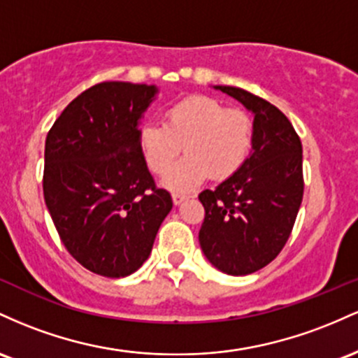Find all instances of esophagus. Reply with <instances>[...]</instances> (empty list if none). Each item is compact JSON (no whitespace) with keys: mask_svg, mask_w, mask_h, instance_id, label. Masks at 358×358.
I'll use <instances>...</instances> for the list:
<instances>
[{"mask_svg":"<svg viewBox=\"0 0 358 358\" xmlns=\"http://www.w3.org/2000/svg\"><path fill=\"white\" fill-rule=\"evenodd\" d=\"M186 199H187V194H180V192H174V194H172V201H174V204H180Z\"/></svg>","mask_w":358,"mask_h":358,"instance_id":"esophagus-1","label":"esophagus"}]
</instances>
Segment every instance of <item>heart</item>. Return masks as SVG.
<instances>
[{
	"label": "heart",
	"instance_id": "1",
	"mask_svg": "<svg viewBox=\"0 0 358 358\" xmlns=\"http://www.w3.org/2000/svg\"><path fill=\"white\" fill-rule=\"evenodd\" d=\"M254 145V120L208 96H187L164 111L162 123H143L138 147L148 169L164 176L182 148L187 157L164 178L171 189H191L210 176L224 180L240 171Z\"/></svg>",
	"mask_w": 358,
	"mask_h": 358
}]
</instances>
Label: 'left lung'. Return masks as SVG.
<instances>
[{"label": "left lung", "instance_id": "1", "mask_svg": "<svg viewBox=\"0 0 358 358\" xmlns=\"http://www.w3.org/2000/svg\"><path fill=\"white\" fill-rule=\"evenodd\" d=\"M216 90L254 113V150L236 174L199 194V245L224 274L247 275L271 264L291 235L304 192L303 145L274 104L240 87Z\"/></svg>", "mask_w": 358, "mask_h": 358}]
</instances>
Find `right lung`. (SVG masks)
Segmentation results:
<instances>
[{
  "instance_id": "right-lung-1",
  "label": "right lung",
  "mask_w": 358,
  "mask_h": 358,
  "mask_svg": "<svg viewBox=\"0 0 358 358\" xmlns=\"http://www.w3.org/2000/svg\"><path fill=\"white\" fill-rule=\"evenodd\" d=\"M155 92L147 84H94L47 134L45 204L64 247L94 274L125 277L142 267L172 210L138 147V122Z\"/></svg>"
}]
</instances>
